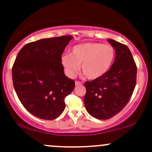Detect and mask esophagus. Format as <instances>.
Returning <instances> with one entry per match:
<instances>
[{"instance_id":"34e87169","label":"esophagus","mask_w":152,"mask_h":152,"mask_svg":"<svg viewBox=\"0 0 152 152\" xmlns=\"http://www.w3.org/2000/svg\"><path fill=\"white\" fill-rule=\"evenodd\" d=\"M82 83L81 82H78V81H76V82H75V85L76 86H79V85H82Z\"/></svg>"}]
</instances>
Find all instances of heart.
<instances>
[{"instance_id":"heart-1","label":"heart","mask_w":152,"mask_h":152,"mask_svg":"<svg viewBox=\"0 0 152 152\" xmlns=\"http://www.w3.org/2000/svg\"><path fill=\"white\" fill-rule=\"evenodd\" d=\"M115 49L110 44L88 42L74 45L70 53H65L61 64L70 77H74L82 64V73L88 79H95L105 74L115 59Z\"/></svg>"}]
</instances>
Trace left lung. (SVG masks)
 Returning <instances> with one entry per match:
<instances>
[{
	"label": "left lung",
	"mask_w": 152,
	"mask_h": 152,
	"mask_svg": "<svg viewBox=\"0 0 152 152\" xmlns=\"http://www.w3.org/2000/svg\"><path fill=\"white\" fill-rule=\"evenodd\" d=\"M108 42L115 51L113 65L102 76L85 83L86 110L101 120L110 118L123 110L132 95L137 78V66L129 48L112 39Z\"/></svg>",
	"instance_id": "1"
}]
</instances>
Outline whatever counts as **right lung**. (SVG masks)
Returning <instances> with one entry per match:
<instances>
[{"label": "right lung", "instance_id": "right-lung-1", "mask_svg": "<svg viewBox=\"0 0 152 152\" xmlns=\"http://www.w3.org/2000/svg\"><path fill=\"white\" fill-rule=\"evenodd\" d=\"M72 36L46 38L24 45L12 67L14 88L21 104L39 118L53 120L65 107L75 82L65 75L62 54Z\"/></svg>", "mask_w": 152, "mask_h": 152}]
</instances>
